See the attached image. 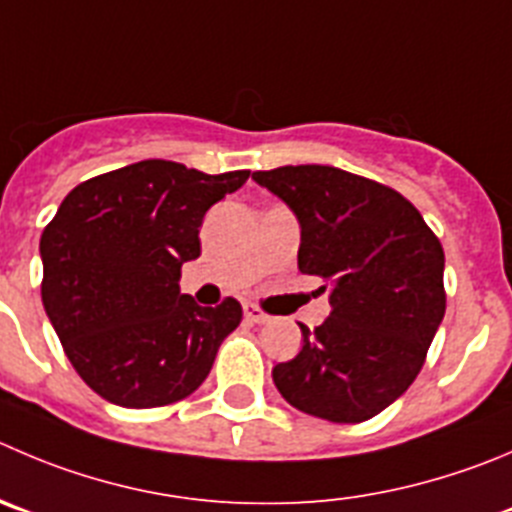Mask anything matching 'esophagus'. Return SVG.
Masks as SVG:
<instances>
[{"instance_id": "esophagus-1", "label": "esophagus", "mask_w": 512, "mask_h": 512, "mask_svg": "<svg viewBox=\"0 0 512 512\" xmlns=\"http://www.w3.org/2000/svg\"><path fill=\"white\" fill-rule=\"evenodd\" d=\"M243 316H246L248 321H253V324H266V321L271 319L269 314H266L264 309H259L256 304H246L243 306Z\"/></svg>"}]
</instances>
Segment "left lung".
Wrapping results in <instances>:
<instances>
[{"mask_svg":"<svg viewBox=\"0 0 512 512\" xmlns=\"http://www.w3.org/2000/svg\"><path fill=\"white\" fill-rule=\"evenodd\" d=\"M253 180L291 208L299 271L326 279L332 304L314 332L299 324L304 344L274 367L276 389L321 420L379 415L415 382L445 316L440 241L405 196L332 165H284Z\"/></svg>","mask_w":512,"mask_h":512,"instance_id":"1","label":"left lung"}]
</instances>
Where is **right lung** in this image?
Listing matches in <instances>:
<instances>
[{
  "mask_svg": "<svg viewBox=\"0 0 512 512\" xmlns=\"http://www.w3.org/2000/svg\"><path fill=\"white\" fill-rule=\"evenodd\" d=\"M248 170L208 175L140 160L67 193L40 238L42 304L67 359L102 399L130 410L173 405L208 377L241 304L198 306L180 266L201 256L203 216Z\"/></svg>",
  "mask_w": 512,
  "mask_h": 512,
  "instance_id": "obj_1",
  "label": "right lung"
}]
</instances>
